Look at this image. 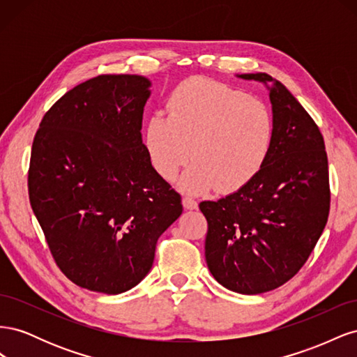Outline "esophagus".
<instances>
[{"mask_svg":"<svg viewBox=\"0 0 357 357\" xmlns=\"http://www.w3.org/2000/svg\"><path fill=\"white\" fill-rule=\"evenodd\" d=\"M183 207H185L186 210H197L198 202L190 197H183Z\"/></svg>","mask_w":357,"mask_h":357,"instance_id":"esophagus-1","label":"esophagus"}]
</instances>
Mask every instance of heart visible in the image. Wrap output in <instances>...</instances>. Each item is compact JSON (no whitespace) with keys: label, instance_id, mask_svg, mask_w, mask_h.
Listing matches in <instances>:
<instances>
[{"label":"heart","instance_id":"b5f03b06","mask_svg":"<svg viewBox=\"0 0 357 357\" xmlns=\"http://www.w3.org/2000/svg\"><path fill=\"white\" fill-rule=\"evenodd\" d=\"M167 113H153L144 144L158 174L176 180L192 158L180 188L231 193L248 185L271 153L275 125L269 107L245 92L208 79L180 83L167 100Z\"/></svg>","mask_w":357,"mask_h":357}]
</instances>
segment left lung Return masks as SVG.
Listing matches in <instances>:
<instances>
[{"mask_svg": "<svg viewBox=\"0 0 357 357\" xmlns=\"http://www.w3.org/2000/svg\"><path fill=\"white\" fill-rule=\"evenodd\" d=\"M241 79L273 83L275 135L261 172L219 201H204L205 261L232 291L257 295L298 274L325 229L331 188L325 139L294 95L266 73Z\"/></svg>", "mask_w": 357, "mask_h": 357, "instance_id": "obj_1", "label": "left lung"}]
</instances>
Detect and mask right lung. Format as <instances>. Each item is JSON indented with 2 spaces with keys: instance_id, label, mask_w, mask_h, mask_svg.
I'll return each instance as SVG.
<instances>
[{
  "instance_id": "add662e5",
  "label": "right lung",
  "mask_w": 357,
  "mask_h": 357,
  "mask_svg": "<svg viewBox=\"0 0 357 357\" xmlns=\"http://www.w3.org/2000/svg\"><path fill=\"white\" fill-rule=\"evenodd\" d=\"M150 82L101 74L43 116L28 193L52 257L74 284L117 295L153 265L156 243L183 211L142 138Z\"/></svg>"
}]
</instances>
